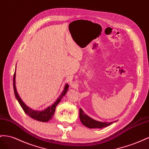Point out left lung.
<instances>
[{
	"label": "left lung",
	"mask_w": 149,
	"mask_h": 149,
	"mask_svg": "<svg viewBox=\"0 0 149 149\" xmlns=\"http://www.w3.org/2000/svg\"><path fill=\"white\" fill-rule=\"evenodd\" d=\"M79 118L80 122H82V124L88 128L90 129H101L103 127H107L110 125H111L113 122H102L95 120L93 118L88 117L87 115L84 113L82 109H80L79 110ZM116 122V121H115Z\"/></svg>",
	"instance_id": "obj_1"
}]
</instances>
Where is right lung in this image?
<instances>
[{
	"mask_svg": "<svg viewBox=\"0 0 149 149\" xmlns=\"http://www.w3.org/2000/svg\"><path fill=\"white\" fill-rule=\"evenodd\" d=\"M15 74H15V71L14 74V79H13V86H14V91L15 96V98L17 99V100H18L19 104L21 106V107H22V109L24 110V112L26 113L27 116H29L30 117H31V118H33V119L37 120L38 121L42 122H48L50 119H52L54 114V112H55V111H56V108L57 107V104L60 102L61 100L62 99V97L65 95V93L68 91V88H69V85L65 84V86L64 87V89H63V92L61 93V95L58 97V98L56 100V102H55L54 104H52L51 106H49V107H48L47 108L45 109L44 110H41V111H39V110H32V109L27 107V106L23 102V101L20 98L18 93H17V92L16 87H15Z\"/></svg>",
	"mask_w": 149,
	"mask_h": 149,
	"instance_id": "obj_1",
	"label": "right lung"
}]
</instances>
